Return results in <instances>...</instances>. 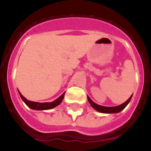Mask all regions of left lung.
<instances>
[{
  "label": "left lung",
  "mask_w": 151,
  "mask_h": 151,
  "mask_svg": "<svg viewBox=\"0 0 151 151\" xmlns=\"http://www.w3.org/2000/svg\"><path fill=\"white\" fill-rule=\"evenodd\" d=\"M132 95L131 96L129 99L125 101V103H123L122 104L119 105V106H101V105H98L97 104H95L94 102H93L88 96V102L90 103L91 106L94 108V109H95L96 110H97V111L101 112V113H119V112L122 111L124 108L127 106L128 104L130 102L131 99H132Z\"/></svg>",
  "instance_id": "obj_1"
}]
</instances>
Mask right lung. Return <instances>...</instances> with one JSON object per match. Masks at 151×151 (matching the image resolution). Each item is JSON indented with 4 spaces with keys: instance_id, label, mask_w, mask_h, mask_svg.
I'll use <instances>...</instances> for the list:
<instances>
[{
    "instance_id": "add662e5",
    "label": "right lung",
    "mask_w": 151,
    "mask_h": 151,
    "mask_svg": "<svg viewBox=\"0 0 151 151\" xmlns=\"http://www.w3.org/2000/svg\"><path fill=\"white\" fill-rule=\"evenodd\" d=\"M19 94L20 95L21 98H22V101L25 102L26 105H27L29 107H30L31 109H33V110H50L52 108L55 107V106H58V105L62 102L63 99L64 97V94H65V92L63 94L60 96V97H58L57 100H55L53 102H47V103H38V102H34V101H28L26 97H23L22 95L20 92L19 91Z\"/></svg>"
}]
</instances>
